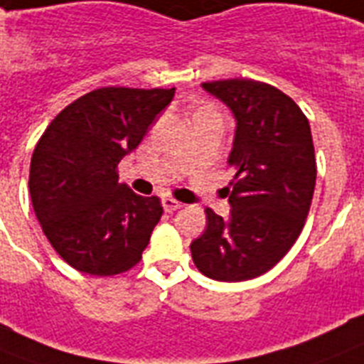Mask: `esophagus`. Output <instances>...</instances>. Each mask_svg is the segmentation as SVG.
<instances>
[{
	"instance_id": "1",
	"label": "esophagus",
	"mask_w": 364,
	"mask_h": 364,
	"mask_svg": "<svg viewBox=\"0 0 364 364\" xmlns=\"http://www.w3.org/2000/svg\"><path fill=\"white\" fill-rule=\"evenodd\" d=\"M163 207L166 213H173V210L181 209L183 205H181V201H177V200H173V198L166 196V198H163Z\"/></svg>"
}]
</instances>
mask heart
<instances>
[{"mask_svg": "<svg viewBox=\"0 0 364 364\" xmlns=\"http://www.w3.org/2000/svg\"><path fill=\"white\" fill-rule=\"evenodd\" d=\"M205 109H210V107H205Z\"/></svg>", "mask_w": 364, "mask_h": 364, "instance_id": "obj_1", "label": "heart"}]
</instances>
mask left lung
<instances>
[{
	"label": "left lung",
	"instance_id": "8db88e82",
	"mask_svg": "<svg viewBox=\"0 0 364 364\" xmlns=\"http://www.w3.org/2000/svg\"><path fill=\"white\" fill-rule=\"evenodd\" d=\"M201 87L231 109L237 129L228 163V220L205 209L207 229L192 261L216 281H246L276 267L300 237L313 200L316 161L309 120L292 97L253 79Z\"/></svg>",
	"mask_w": 364,
	"mask_h": 364
}]
</instances>
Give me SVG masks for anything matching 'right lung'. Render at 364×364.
Wrapping results in <instances>:
<instances>
[{
	"label": "right lung",
	"mask_w": 364,
	"mask_h": 364,
	"mask_svg": "<svg viewBox=\"0 0 364 364\" xmlns=\"http://www.w3.org/2000/svg\"><path fill=\"white\" fill-rule=\"evenodd\" d=\"M173 94L97 88L63 109L38 140L29 170L33 209L55 252L75 270L114 276L142 259L163 205L118 183L116 168Z\"/></svg>",
	"instance_id": "add662e5"
}]
</instances>
